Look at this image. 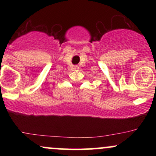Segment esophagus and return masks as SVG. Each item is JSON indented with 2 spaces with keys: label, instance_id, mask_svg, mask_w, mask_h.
Listing matches in <instances>:
<instances>
[{
  "label": "esophagus",
  "instance_id": "1",
  "mask_svg": "<svg viewBox=\"0 0 156 156\" xmlns=\"http://www.w3.org/2000/svg\"><path fill=\"white\" fill-rule=\"evenodd\" d=\"M76 69H78V67H77V66L76 67Z\"/></svg>",
  "mask_w": 156,
  "mask_h": 156
}]
</instances>
